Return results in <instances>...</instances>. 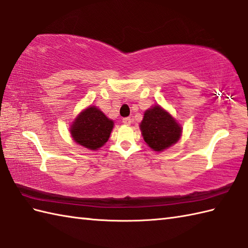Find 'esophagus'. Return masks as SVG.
<instances>
[{"label": "esophagus", "mask_w": 248, "mask_h": 248, "mask_svg": "<svg viewBox=\"0 0 248 248\" xmlns=\"http://www.w3.org/2000/svg\"><path fill=\"white\" fill-rule=\"evenodd\" d=\"M123 123L125 124V125H129L131 124V123H132V119H131L130 117H125L123 119Z\"/></svg>", "instance_id": "obj_1"}]
</instances>
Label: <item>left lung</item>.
<instances>
[{
    "mask_svg": "<svg viewBox=\"0 0 248 248\" xmlns=\"http://www.w3.org/2000/svg\"><path fill=\"white\" fill-rule=\"evenodd\" d=\"M144 140L155 151H163L179 140L182 128L172 116L155 105L147 109L140 124Z\"/></svg>",
    "mask_w": 248,
    "mask_h": 248,
    "instance_id": "left-lung-1",
    "label": "left lung"
}]
</instances>
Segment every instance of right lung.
Masks as SVG:
<instances>
[{"mask_svg": "<svg viewBox=\"0 0 248 248\" xmlns=\"http://www.w3.org/2000/svg\"><path fill=\"white\" fill-rule=\"evenodd\" d=\"M114 121L96 107H88L78 115L70 127L73 140L87 149L97 150L109 139Z\"/></svg>", "mask_w": 248, "mask_h": 248, "instance_id": "right-lung-1", "label": "right lung"}]
</instances>
